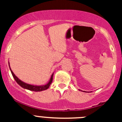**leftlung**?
Returning <instances> with one entry per match:
<instances>
[{"label": "left lung", "mask_w": 122, "mask_h": 122, "mask_svg": "<svg viewBox=\"0 0 122 122\" xmlns=\"http://www.w3.org/2000/svg\"><path fill=\"white\" fill-rule=\"evenodd\" d=\"M79 90H80V89H79ZM80 91H81V90H80ZM82 92H86V91H82Z\"/></svg>", "instance_id": "obj_1"}]
</instances>
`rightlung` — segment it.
<instances>
[{
  "mask_svg": "<svg viewBox=\"0 0 122 122\" xmlns=\"http://www.w3.org/2000/svg\"><path fill=\"white\" fill-rule=\"evenodd\" d=\"M9 64V67L10 69L11 72L12 76H13L14 79H15V80L16 81V82L19 84L21 87H22L24 89H28V90L30 91H35V92H40V91H42L46 90V89H48L49 88L50 84H51L53 81V74H52L51 75V78H50L49 81L48 82V83L46 84L45 85H31V84H29L26 83V82H23L22 81H21L20 79H19L15 75V74L13 72L11 71V69L10 68V63Z\"/></svg>",
  "mask_w": 122,
  "mask_h": 122,
  "instance_id": "obj_1",
  "label": "right lung"
}]
</instances>
